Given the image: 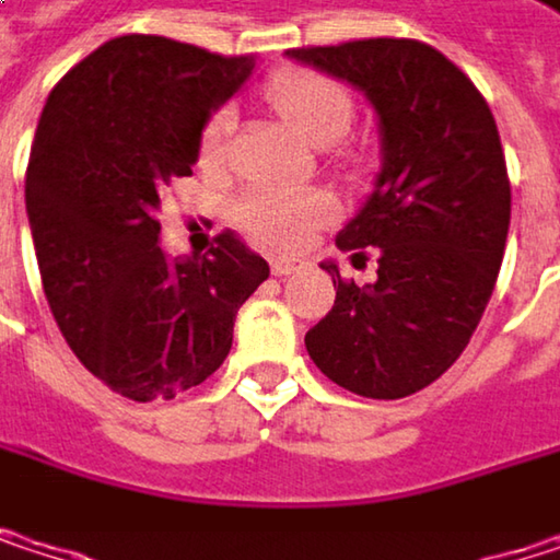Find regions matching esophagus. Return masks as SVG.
<instances>
[{"label": "esophagus", "mask_w": 560, "mask_h": 560, "mask_svg": "<svg viewBox=\"0 0 560 560\" xmlns=\"http://www.w3.org/2000/svg\"><path fill=\"white\" fill-rule=\"evenodd\" d=\"M301 269V262L294 259H272V276H294Z\"/></svg>", "instance_id": "1"}]
</instances>
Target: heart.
<instances>
[{
  "label": "heart",
  "instance_id": "1",
  "mask_svg": "<svg viewBox=\"0 0 560 560\" xmlns=\"http://www.w3.org/2000/svg\"><path fill=\"white\" fill-rule=\"evenodd\" d=\"M266 103L279 113V119L311 145L337 142L353 122V96L350 90L311 67H288L266 80ZM233 132L230 106L213 109L197 136V159L203 168H220L226 159ZM337 217V200L324 190H281V187H249L236 203L240 226L266 246L298 249L311 240V233Z\"/></svg>",
  "mask_w": 560,
  "mask_h": 560
}]
</instances>
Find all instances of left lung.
<instances>
[{
	"instance_id": "left-lung-1",
	"label": "left lung",
	"mask_w": 560,
	"mask_h": 560,
	"mask_svg": "<svg viewBox=\"0 0 560 560\" xmlns=\"http://www.w3.org/2000/svg\"><path fill=\"white\" fill-rule=\"evenodd\" d=\"M288 55L363 90L380 116L383 171L337 246L380 256L373 284L330 272L337 301L304 347L337 386L405 398L467 350L503 266L512 190L497 119L438 48L363 38Z\"/></svg>"
}]
</instances>
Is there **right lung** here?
<instances>
[{
    "label": "right lung",
    "mask_w": 560,
    "mask_h": 560,
    "mask_svg": "<svg viewBox=\"0 0 560 560\" xmlns=\"http://www.w3.org/2000/svg\"><path fill=\"white\" fill-rule=\"evenodd\" d=\"M256 57L162 35H122L51 90L25 171L45 298L77 360L132 401L174 398L213 376L243 301L269 262L233 230L203 259L171 262L159 203L197 162L203 119Z\"/></svg>",
    "instance_id": "right-lung-1"
}]
</instances>
